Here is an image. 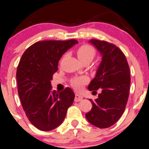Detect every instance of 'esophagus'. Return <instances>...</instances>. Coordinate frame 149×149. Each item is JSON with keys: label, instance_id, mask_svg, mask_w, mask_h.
Segmentation results:
<instances>
[{"label": "esophagus", "instance_id": "34e87169", "mask_svg": "<svg viewBox=\"0 0 149 149\" xmlns=\"http://www.w3.org/2000/svg\"><path fill=\"white\" fill-rule=\"evenodd\" d=\"M83 99V96L81 95L78 93H76L75 96V102H79L80 100H81Z\"/></svg>", "mask_w": 149, "mask_h": 149}]
</instances>
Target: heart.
I'll use <instances>...</instances> for the list:
<instances>
[{
	"label": "heart",
	"instance_id": "heart-1",
	"mask_svg": "<svg viewBox=\"0 0 149 149\" xmlns=\"http://www.w3.org/2000/svg\"><path fill=\"white\" fill-rule=\"evenodd\" d=\"M77 55L81 62L87 60H90L92 61V60L95 56L96 52L95 50L91 46L88 45H84L77 49ZM87 81V78L85 77H74L72 79L71 84L76 89H80L82 87V85Z\"/></svg>",
	"mask_w": 149,
	"mask_h": 149
}]
</instances>
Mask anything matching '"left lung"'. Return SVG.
Instances as JSON below:
<instances>
[{"label": "left lung", "instance_id": "8db88e82", "mask_svg": "<svg viewBox=\"0 0 149 149\" xmlns=\"http://www.w3.org/2000/svg\"><path fill=\"white\" fill-rule=\"evenodd\" d=\"M102 56V61L88 89L100 93L85 114L92 125L99 128L109 127L117 122L124 112L130 89V72L124 54L116 45L104 41H89Z\"/></svg>", "mask_w": 149, "mask_h": 149}]
</instances>
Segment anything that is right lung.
I'll return each instance as SVG.
<instances>
[{
    "mask_svg": "<svg viewBox=\"0 0 149 149\" xmlns=\"http://www.w3.org/2000/svg\"><path fill=\"white\" fill-rule=\"evenodd\" d=\"M77 43L75 39L37 42L19 60L16 72L18 95L26 116L39 130L48 132L59 126L74 102L75 94L70 88L57 93L52 91L50 81L60 58Z\"/></svg>",
    "mask_w": 149,
    "mask_h": 149,
    "instance_id": "1",
    "label": "right lung"
}]
</instances>
